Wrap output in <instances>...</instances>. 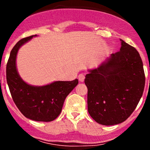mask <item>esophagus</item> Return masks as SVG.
I'll return each mask as SVG.
<instances>
[{
    "mask_svg": "<svg viewBox=\"0 0 150 150\" xmlns=\"http://www.w3.org/2000/svg\"><path fill=\"white\" fill-rule=\"evenodd\" d=\"M85 75H84V74L82 73V74H80V75H78V80L81 82H84V80H85Z\"/></svg>",
    "mask_w": 150,
    "mask_h": 150,
    "instance_id": "34e87169",
    "label": "esophagus"
}]
</instances>
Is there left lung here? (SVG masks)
I'll use <instances>...</instances> for the list:
<instances>
[{"mask_svg":"<svg viewBox=\"0 0 150 150\" xmlns=\"http://www.w3.org/2000/svg\"><path fill=\"white\" fill-rule=\"evenodd\" d=\"M119 51L99 68L89 70L87 108L91 117L104 125L125 121L137 107L144 88L145 76L140 54L121 40Z\"/></svg>","mask_w":150,"mask_h":150,"instance_id":"1","label":"left lung"}]
</instances>
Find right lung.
<instances>
[{"instance_id":"obj_1","label":"right lung","mask_w":150,"mask_h":150,"mask_svg":"<svg viewBox=\"0 0 150 150\" xmlns=\"http://www.w3.org/2000/svg\"><path fill=\"white\" fill-rule=\"evenodd\" d=\"M24 38L10 52L6 66V79L12 98L26 118L36 121L49 122L61 112L67 96L78 84V80L56 81L44 86H32L22 80L16 68L17 53L21 46L33 37Z\"/></svg>"}]
</instances>
